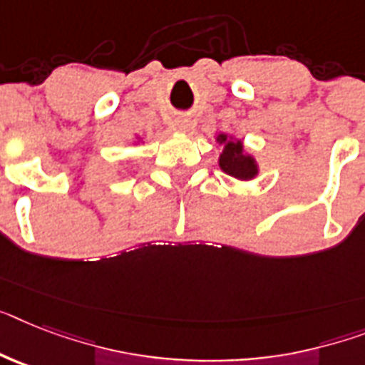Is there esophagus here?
Segmentation results:
<instances>
[{"mask_svg": "<svg viewBox=\"0 0 365 365\" xmlns=\"http://www.w3.org/2000/svg\"><path fill=\"white\" fill-rule=\"evenodd\" d=\"M177 126H179L180 130H186V128H188V119H186V117H179V119H177Z\"/></svg>", "mask_w": 365, "mask_h": 365, "instance_id": "obj_1", "label": "esophagus"}]
</instances>
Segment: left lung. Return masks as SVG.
<instances>
[{"label":"left lung","instance_id":"left-lung-1","mask_svg":"<svg viewBox=\"0 0 365 365\" xmlns=\"http://www.w3.org/2000/svg\"><path fill=\"white\" fill-rule=\"evenodd\" d=\"M216 140H218L220 145H224V149L220 153L218 164L227 175L239 180H252L254 177H257V162H255L254 156L244 153L242 141L233 140L227 134H220Z\"/></svg>","mask_w":365,"mask_h":365}]
</instances>
